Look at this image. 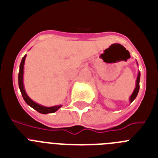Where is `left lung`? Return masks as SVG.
<instances>
[{
	"label": "left lung",
	"instance_id": "left-lung-1",
	"mask_svg": "<svg viewBox=\"0 0 158 158\" xmlns=\"http://www.w3.org/2000/svg\"><path fill=\"white\" fill-rule=\"evenodd\" d=\"M139 81H140V72L139 73V75H138V78H137V81H136V88H135V91H134V93H132V95H131V98H130V100H131V102H133L134 100H135V98H136L137 95H138V93H139Z\"/></svg>",
	"mask_w": 158,
	"mask_h": 158
}]
</instances>
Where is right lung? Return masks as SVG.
<instances>
[{
	"instance_id": "1",
	"label": "right lung",
	"mask_w": 158,
	"mask_h": 158,
	"mask_svg": "<svg viewBox=\"0 0 158 158\" xmlns=\"http://www.w3.org/2000/svg\"><path fill=\"white\" fill-rule=\"evenodd\" d=\"M25 58H26V55L23 57L21 61V63L19 65V75H18V82H19V90L21 92V94L23 96V98L24 100V101L28 104L29 106L34 108L35 110L38 111V112L42 113V114H47V113H53L55 112L58 108L62 107V106H54V107H44V106L40 105V104L35 103L33 100H31L28 97V96L27 95L26 92L24 90V88H23V65H24V61Z\"/></svg>"
}]
</instances>
